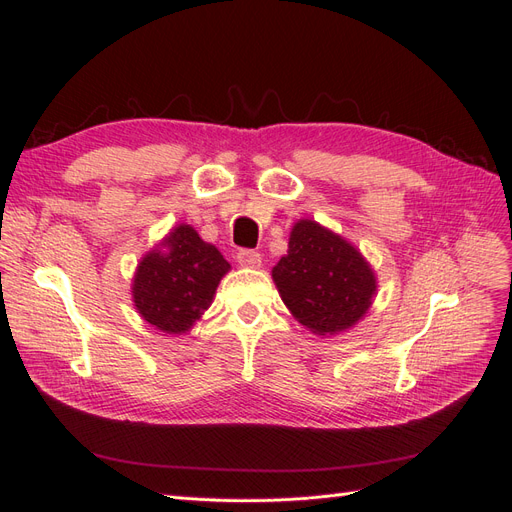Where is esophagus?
<instances>
[{
	"label": "esophagus",
	"mask_w": 512,
	"mask_h": 512,
	"mask_svg": "<svg viewBox=\"0 0 512 512\" xmlns=\"http://www.w3.org/2000/svg\"><path fill=\"white\" fill-rule=\"evenodd\" d=\"M237 262H239V265H243V267L256 269V267H260L262 258H260V254L254 252V250H239V252H237Z\"/></svg>",
	"instance_id": "34e87169"
}]
</instances>
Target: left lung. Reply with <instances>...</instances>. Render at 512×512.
Listing matches in <instances>:
<instances>
[{"mask_svg": "<svg viewBox=\"0 0 512 512\" xmlns=\"http://www.w3.org/2000/svg\"><path fill=\"white\" fill-rule=\"evenodd\" d=\"M273 282L292 316L318 335L350 329L376 292L374 271L363 256L312 220L294 224Z\"/></svg>", "mask_w": 512, "mask_h": 512, "instance_id": "obj_1", "label": "left lung"}]
</instances>
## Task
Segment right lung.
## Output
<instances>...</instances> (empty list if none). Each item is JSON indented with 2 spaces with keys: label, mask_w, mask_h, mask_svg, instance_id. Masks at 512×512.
Masks as SVG:
<instances>
[{
  "label": "right lung",
  "mask_w": 512,
  "mask_h": 512,
  "mask_svg": "<svg viewBox=\"0 0 512 512\" xmlns=\"http://www.w3.org/2000/svg\"><path fill=\"white\" fill-rule=\"evenodd\" d=\"M166 252H149L134 277V305L149 324L181 335L209 307L215 288L230 269L218 247L181 224L164 241Z\"/></svg>",
  "instance_id": "1"
}]
</instances>
